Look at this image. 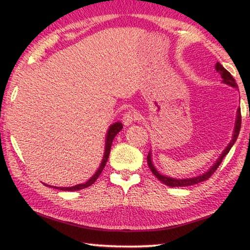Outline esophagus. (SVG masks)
Listing matches in <instances>:
<instances>
[{
  "label": "esophagus",
  "instance_id": "obj_1",
  "mask_svg": "<svg viewBox=\"0 0 250 250\" xmlns=\"http://www.w3.org/2000/svg\"><path fill=\"white\" fill-rule=\"evenodd\" d=\"M135 120H138V115L135 112H133L132 110L126 111L124 115V117H122V122H124V125H131Z\"/></svg>",
  "mask_w": 250,
  "mask_h": 250
}]
</instances>
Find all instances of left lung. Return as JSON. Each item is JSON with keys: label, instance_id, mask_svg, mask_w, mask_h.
<instances>
[{"label": "left lung", "instance_id": "left-lung-1", "mask_svg": "<svg viewBox=\"0 0 250 250\" xmlns=\"http://www.w3.org/2000/svg\"><path fill=\"white\" fill-rule=\"evenodd\" d=\"M216 70L217 73H219L221 75V77L223 78V82L229 84L231 87H236L237 88V83L235 82V79L232 78V76L230 75V73L228 70H226L224 67L217 62L216 64ZM240 126H242V113H240V109H238V111H237V120H236V125H235V130H234V135H232V139L229 145L227 146V147L224 152L222 153V155L219 156L218 160L216 161V163L214 164L213 167L209 168V171H207L204 174H202L200 176H196V177H192V179H182V180H177V179H173V177H167V176H164L162 174H160V173L155 170V167H153V164H152V161H151V152H149V154H147L146 159H147V166H149L150 170L152 171V173L158 177V179L163 182L164 184H167L168 186H172V188H175V186H189V185H194V184H197V183H201V182H204L206 180H208L209 177L214 174V172L217 170V167L221 166L223 159L225 158L226 154L229 152L230 147L234 146L235 141L237 140V137H238L239 134V130H240Z\"/></svg>", "mask_w": 250, "mask_h": 250}]
</instances>
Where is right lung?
<instances>
[{
  "label": "right lung",
  "mask_w": 250,
  "mask_h": 250,
  "mask_svg": "<svg viewBox=\"0 0 250 250\" xmlns=\"http://www.w3.org/2000/svg\"><path fill=\"white\" fill-rule=\"evenodd\" d=\"M122 129V124L121 122H116V124H113L110 125V128L108 130V134H107V139H105V150H104V159H103V162H101L100 167L98 168V171L95 173L94 176H91L90 180H88L86 183L83 184H78V185H75V186H71V188H56L57 189H61V191H78V189H83V188H86L88 186H90L91 184H94L96 180L98 179V176L101 174V172H103L104 167L105 166V163H107L108 158H109V153H110V149H111V145H112V141L113 139H115L116 135L118 134V132Z\"/></svg>",
  "instance_id": "right-lung-1"
}]
</instances>
